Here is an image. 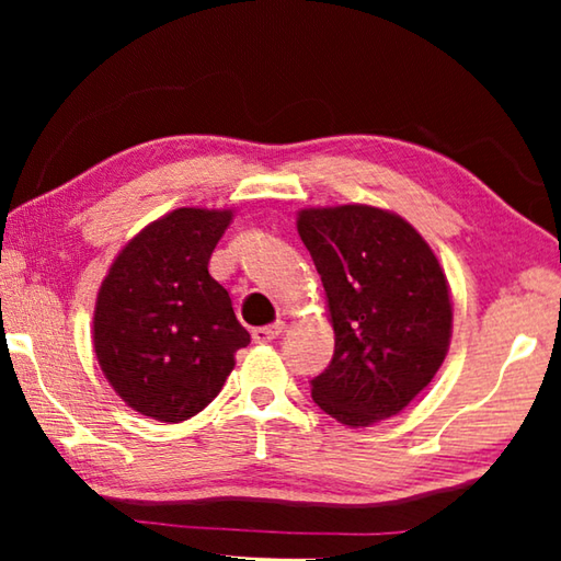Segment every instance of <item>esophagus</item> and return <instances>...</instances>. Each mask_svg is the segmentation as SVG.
Returning <instances> with one entry per match:
<instances>
[{"label":"esophagus","instance_id":"1","mask_svg":"<svg viewBox=\"0 0 561 561\" xmlns=\"http://www.w3.org/2000/svg\"><path fill=\"white\" fill-rule=\"evenodd\" d=\"M282 334H284V321H274L270 327L252 329V341L254 344H270V341L279 339Z\"/></svg>","mask_w":561,"mask_h":561}]
</instances>
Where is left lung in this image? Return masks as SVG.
Instances as JSON below:
<instances>
[{"instance_id": "8db88e82", "label": "left lung", "mask_w": 561, "mask_h": 561, "mask_svg": "<svg viewBox=\"0 0 561 561\" xmlns=\"http://www.w3.org/2000/svg\"><path fill=\"white\" fill-rule=\"evenodd\" d=\"M297 230L336 336L311 398L351 428L401 413L450 346V294L433 250L403 217L368 205L309 207Z\"/></svg>"}]
</instances>
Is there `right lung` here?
<instances>
[{
  "mask_svg": "<svg viewBox=\"0 0 561 561\" xmlns=\"http://www.w3.org/2000/svg\"><path fill=\"white\" fill-rule=\"evenodd\" d=\"M230 210L180 207L123 247L103 279L93 348L133 411L160 423L201 413L250 344L230 294L207 272Z\"/></svg>",
  "mask_w": 561,
  "mask_h": 561,
  "instance_id": "right-lung-1",
  "label": "right lung"
}]
</instances>
